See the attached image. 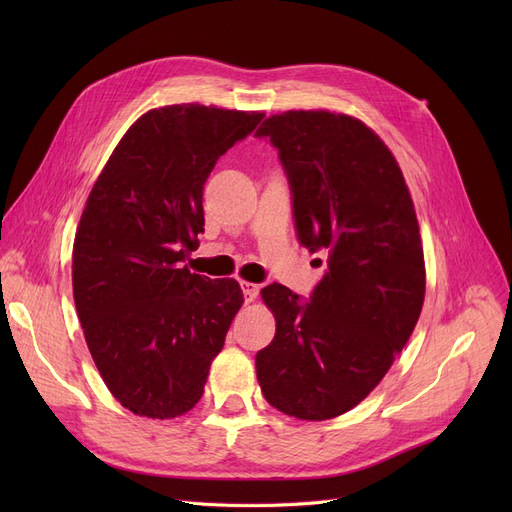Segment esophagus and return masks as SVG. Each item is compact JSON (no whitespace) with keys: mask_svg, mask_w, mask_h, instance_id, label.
Wrapping results in <instances>:
<instances>
[{"mask_svg":"<svg viewBox=\"0 0 512 512\" xmlns=\"http://www.w3.org/2000/svg\"><path fill=\"white\" fill-rule=\"evenodd\" d=\"M240 288H242V294H245L247 303H253L259 297V286L253 282H240Z\"/></svg>","mask_w":512,"mask_h":512,"instance_id":"34e87169","label":"esophagus"}]
</instances>
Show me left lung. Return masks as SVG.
I'll use <instances>...</instances> for the list:
<instances>
[{
  "instance_id": "8db88e82",
  "label": "left lung",
  "mask_w": 512,
  "mask_h": 512,
  "mask_svg": "<svg viewBox=\"0 0 512 512\" xmlns=\"http://www.w3.org/2000/svg\"><path fill=\"white\" fill-rule=\"evenodd\" d=\"M257 137L278 149L299 242L328 257L307 301L278 282L261 290L276 336L255 357L257 380L278 411L332 419L382 382L415 330L425 297L415 207L394 155L357 118L290 110Z\"/></svg>"
}]
</instances>
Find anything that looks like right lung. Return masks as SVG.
<instances>
[{
	"instance_id": "obj_1",
	"label": "right lung",
	"mask_w": 512,
	"mask_h": 512,
	"mask_svg": "<svg viewBox=\"0 0 512 512\" xmlns=\"http://www.w3.org/2000/svg\"><path fill=\"white\" fill-rule=\"evenodd\" d=\"M261 112L182 103L134 122L107 159L72 251L76 313L105 386L151 419L191 411L242 305L236 280L184 265L203 232V186Z\"/></svg>"
}]
</instances>
